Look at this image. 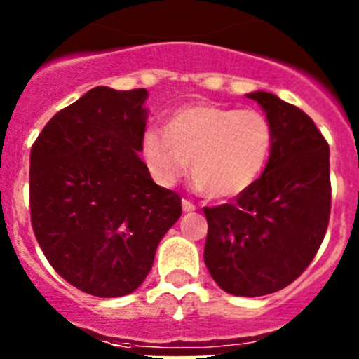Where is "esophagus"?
Instances as JSON below:
<instances>
[{
  "instance_id": "1",
  "label": "esophagus",
  "mask_w": 359,
  "mask_h": 359,
  "mask_svg": "<svg viewBox=\"0 0 359 359\" xmlns=\"http://www.w3.org/2000/svg\"><path fill=\"white\" fill-rule=\"evenodd\" d=\"M182 208H183V212H194L196 210L194 203L189 201V199H182Z\"/></svg>"
}]
</instances>
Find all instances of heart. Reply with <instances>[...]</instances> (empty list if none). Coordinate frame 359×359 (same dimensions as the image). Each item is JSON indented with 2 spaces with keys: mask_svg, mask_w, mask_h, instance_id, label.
Wrapping results in <instances>:
<instances>
[{
  "mask_svg": "<svg viewBox=\"0 0 359 359\" xmlns=\"http://www.w3.org/2000/svg\"><path fill=\"white\" fill-rule=\"evenodd\" d=\"M273 149V126L257 109L192 102L167 116L165 129L149 128L142 152L152 177L172 185L185 172L208 198L237 196L262 174Z\"/></svg>",
  "mask_w": 359,
  "mask_h": 359,
  "instance_id": "obj_1",
  "label": "heart"
}]
</instances>
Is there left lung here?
<instances>
[{
	"mask_svg": "<svg viewBox=\"0 0 359 359\" xmlns=\"http://www.w3.org/2000/svg\"><path fill=\"white\" fill-rule=\"evenodd\" d=\"M273 126L266 169L233 203L205 207V264L223 291L262 297L290 286L311 264L331 214L329 144L315 122L273 93L255 91Z\"/></svg>",
	"mask_w": 359,
	"mask_h": 359,
	"instance_id": "obj_1",
	"label": "left lung"
}]
</instances>
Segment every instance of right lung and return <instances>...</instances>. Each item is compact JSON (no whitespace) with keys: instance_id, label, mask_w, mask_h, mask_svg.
Masks as SVG:
<instances>
[{"instance_id":"1","label":"right lung","mask_w":359,"mask_h":359,"mask_svg":"<svg viewBox=\"0 0 359 359\" xmlns=\"http://www.w3.org/2000/svg\"><path fill=\"white\" fill-rule=\"evenodd\" d=\"M147 90L97 86L61 109L30 151L36 239L66 282L93 297L129 294L151 271L182 198L140 160Z\"/></svg>"}]
</instances>
